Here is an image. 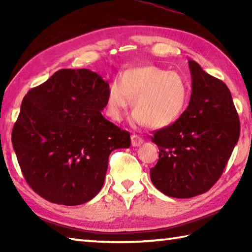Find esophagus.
<instances>
[{
	"label": "esophagus",
	"instance_id": "obj_1",
	"mask_svg": "<svg viewBox=\"0 0 252 252\" xmlns=\"http://www.w3.org/2000/svg\"><path fill=\"white\" fill-rule=\"evenodd\" d=\"M131 143H132V146H133V147H139L143 143V139L141 138V136L133 134L131 136Z\"/></svg>",
	"mask_w": 252,
	"mask_h": 252
}]
</instances>
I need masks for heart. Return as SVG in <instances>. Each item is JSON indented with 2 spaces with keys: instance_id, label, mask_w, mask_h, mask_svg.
Here are the masks:
<instances>
[{
  "instance_id": "b5f03b06",
  "label": "heart",
  "mask_w": 252,
  "mask_h": 252,
  "mask_svg": "<svg viewBox=\"0 0 252 252\" xmlns=\"http://www.w3.org/2000/svg\"><path fill=\"white\" fill-rule=\"evenodd\" d=\"M133 99V126L163 129L173 125L185 111L189 89L183 76L155 65L131 67L110 83L105 111L113 121L126 117Z\"/></svg>"
}]
</instances>
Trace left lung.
<instances>
[{"instance_id": "1", "label": "left lung", "mask_w": 252, "mask_h": 252, "mask_svg": "<svg viewBox=\"0 0 252 252\" xmlns=\"http://www.w3.org/2000/svg\"><path fill=\"white\" fill-rule=\"evenodd\" d=\"M189 105L170 126L156 131L159 161L150 169L158 190L186 199L207 192L222 174L240 135L231 92L222 81L189 60Z\"/></svg>"}]
</instances>
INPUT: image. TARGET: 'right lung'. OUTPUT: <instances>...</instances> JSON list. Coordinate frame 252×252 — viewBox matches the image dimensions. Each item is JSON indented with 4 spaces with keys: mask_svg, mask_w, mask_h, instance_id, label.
I'll list each match as a JSON object with an SVG mask.
<instances>
[{
    "mask_svg": "<svg viewBox=\"0 0 252 252\" xmlns=\"http://www.w3.org/2000/svg\"><path fill=\"white\" fill-rule=\"evenodd\" d=\"M109 83L88 69H62L30 90L12 130L29 186L50 202L78 206L99 193L109 156L130 133L106 120Z\"/></svg>",
    "mask_w": 252,
    "mask_h": 252,
    "instance_id": "obj_1",
    "label": "right lung"
}]
</instances>
